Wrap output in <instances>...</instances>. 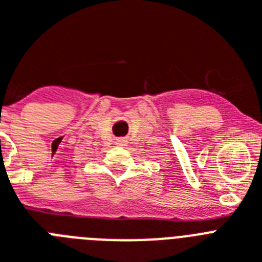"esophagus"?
<instances>
[{
    "label": "esophagus",
    "mask_w": 262,
    "mask_h": 262,
    "mask_svg": "<svg viewBox=\"0 0 262 262\" xmlns=\"http://www.w3.org/2000/svg\"><path fill=\"white\" fill-rule=\"evenodd\" d=\"M127 143H128L127 138H118V139H116V144H118V146L124 147V146H127Z\"/></svg>",
    "instance_id": "1"
}]
</instances>
